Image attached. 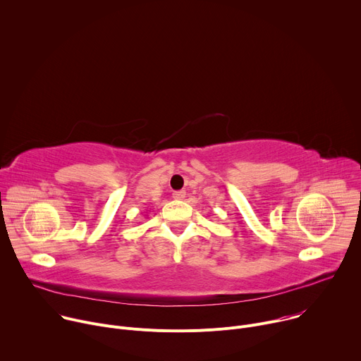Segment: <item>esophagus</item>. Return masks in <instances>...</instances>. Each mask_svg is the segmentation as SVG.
Listing matches in <instances>:
<instances>
[{
  "label": "esophagus",
  "mask_w": 361,
  "mask_h": 361,
  "mask_svg": "<svg viewBox=\"0 0 361 361\" xmlns=\"http://www.w3.org/2000/svg\"><path fill=\"white\" fill-rule=\"evenodd\" d=\"M185 197V191L184 190H180V191H174L173 192V198L174 200H183Z\"/></svg>",
  "instance_id": "obj_1"
}]
</instances>
